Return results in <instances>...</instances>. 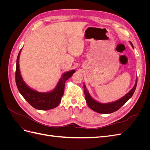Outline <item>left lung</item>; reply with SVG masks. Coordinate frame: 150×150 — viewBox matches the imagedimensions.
Segmentation results:
<instances>
[{
    "label": "left lung",
    "instance_id": "8db88e82",
    "mask_svg": "<svg viewBox=\"0 0 150 150\" xmlns=\"http://www.w3.org/2000/svg\"><path fill=\"white\" fill-rule=\"evenodd\" d=\"M131 46L133 47L132 43L131 42ZM137 86V79L136 83L133 89H131L130 91L127 93L125 96L121 98L119 100H117L115 102H112L108 104H102L100 103H98L90 96L89 93L86 88V86L84 85V94H85V99L86 103H87L88 106L93 110V111H96L98 113H101V114H108V113H112L115 111H116L119 110V109L124 105V104L128 101L129 99L133 96L134 91L136 89Z\"/></svg>",
    "mask_w": 150,
    "mask_h": 150
}]
</instances>
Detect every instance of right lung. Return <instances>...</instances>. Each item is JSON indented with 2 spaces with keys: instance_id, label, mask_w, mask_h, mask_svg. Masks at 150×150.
Listing matches in <instances>:
<instances>
[{
  "instance_id": "obj_1",
  "label": "right lung",
  "mask_w": 150,
  "mask_h": 150,
  "mask_svg": "<svg viewBox=\"0 0 150 150\" xmlns=\"http://www.w3.org/2000/svg\"><path fill=\"white\" fill-rule=\"evenodd\" d=\"M20 52L21 51L17 58L16 83L18 90L22 96L32 106L37 110H49L57 107L61 103V98L64 94L66 81L74 73L75 70H72L63 74L62 78L59 81L57 87L52 91L47 93L35 91L29 88L22 80L19 65Z\"/></svg>"
}]
</instances>
